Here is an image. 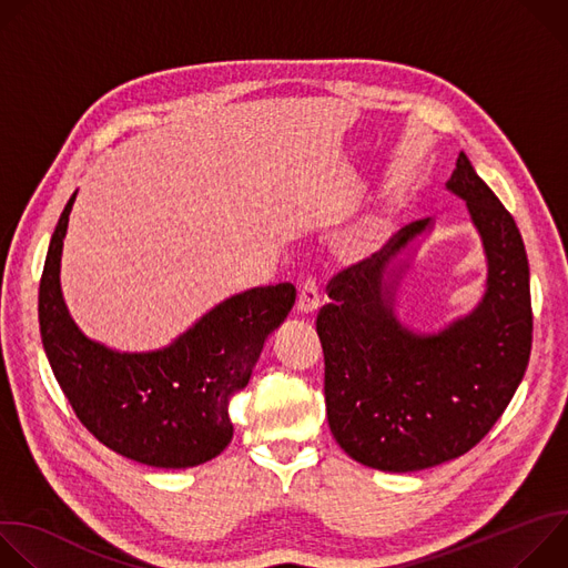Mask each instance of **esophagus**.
<instances>
[{
    "instance_id": "34e87169",
    "label": "esophagus",
    "mask_w": 568,
    "mask_h": 568,
    "mask_svg": "<svg viewBox=\"0 0 568 568\" xmlns=\"http://www.w3.org/2000/svg\"><path fill=\"white\" fill-rule=\"evenodd\" d=\"M321 305V296H318V287L314 278H303L301 287H298V301H296V310L301 314H312L316 312Z\"/></svg>"
}]
</instances>
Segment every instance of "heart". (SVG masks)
Listing matches in <instances>:
<instances>
[{"instance_id":"1","label":"heart","mask_w":568,"mask_h":568,"mask_svg":"<svg viewBox=\"0 0 568 568\" xmlns=\"http://www.w3.org/2000/svg\"><path fill=\"white\" fill-rule=\"evenodd\" d=\"M386 240V229L382 224H373L364 231H359L348 245H346V258L357 263V261H366L371 258L375 252L382 250Z\"/></svg>"}]
</instances>
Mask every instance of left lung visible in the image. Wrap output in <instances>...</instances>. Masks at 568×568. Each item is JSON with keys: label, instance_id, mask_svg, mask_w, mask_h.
Returning a JSON list of instances; mask_svg holds the SVG:
<instances>
[{"label": "left lung", "instance_id": "1", "mask_svg": "<svg viewBox=\"0 0 568 568\" xmlns=\"http://www.w3.org/2000/svg\"><path fill=\"white\" fill-rule=\"evenodd\" d=\"M445 186L465 202L488 263L476 307L438 333L397 318L399 281L434 229L427 217L337 274L316 316L331 432L351 458L382 471H418L469 452L506 412L530 357L521 233L465 152Z\"/></svg>", "mask_w": 568, "mask_h": 568}]
</instances>
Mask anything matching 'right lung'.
<instances>
[{
    "instance_id": "right-lung-1",
    "label": "right lung",
    "mask_w": 568,
    "mask_h": 568,
    "mask_svg": "<svg viewBox=\"0 0 568 568\" xmlns=\"http://www.w3.org/2000/svg\"><path fill=\"white\" fill-rule=\"evenodd\" d=\"M73 200L51 235L38 296L42 346L71 409L105 447L136 463L186 469L215 458L233 438L229 397L250 384L267 337L296 301L294 285L233 294L166 348L112 351L75 326L62 298Z\"/></svg>"
}]
</instances>
